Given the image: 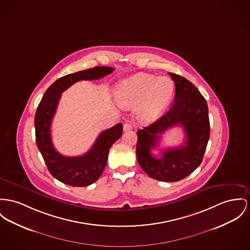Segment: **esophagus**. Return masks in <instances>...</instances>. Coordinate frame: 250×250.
Here are the masks:
<instances>
[{"label": "esophagus", "mask_w": 250, "mask_h": 250, "mask_svg": "<svg viewBox=\"0 0 250 250\" xmlns=\"http://www.w3.org/2000/svg\"><path fill=\"white\" fill-rule=\"evenodd\" d=\"M132 129H133V126H132V124H130V123H128V122L124 123V125H123V130H124V132H128V131H131Z\"/></svg>", "instance_id": "obj_1"}]
</instances>
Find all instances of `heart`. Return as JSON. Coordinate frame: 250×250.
Masks as SVG:
<instances>
[{"label":"heart","mask_w":250,"mask_h":250,"mask_svg":"<svg viewBox=\"0 0 250 250\" xmlns=\"http://www.w3.org/2000/svg\"><path fill=\"white\" fill-rule=\"evenodd\" d=\"M173 92L174 83L169 78L138 73L119 83L117 99L118 103L126 108L139 104L138 119L143 123H150L163 114Z\"/></svg>","instance_id":"1"}]
</instances>
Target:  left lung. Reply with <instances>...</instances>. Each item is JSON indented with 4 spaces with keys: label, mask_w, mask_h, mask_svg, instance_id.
<instances>
[{
    "label": "left lung",
    "mask_w": 250,
    "mask_h": 250,
    "mask_svg": "<svg viewBox=\"0 0 250 250\" xmlns=\"http://www.w3.org/2000/svg\"><path fill=\"white\" fill-rule=\"evenodd\" d=\"M175 84L172 105L164 116L137 131L136 158L143 170L153 179L177 182L199 167L209 139L208 109L198 89L183 77L169 73ZM178 125L186 133L184 145L165 150L159 159L151 150L161 134Z\"/></svg>",
    "instance_id": "1"
}]
</instances>
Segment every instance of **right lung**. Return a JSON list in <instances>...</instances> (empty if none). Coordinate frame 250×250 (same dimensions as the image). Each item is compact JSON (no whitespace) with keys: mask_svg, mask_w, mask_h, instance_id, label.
<instances>
[{"mask_svg":"<svg viewBox=\"0 0 250 250\" xmlns=\"http://www.w3.org/2000/svg\"><path fill=\"white\" fill-rule=\"evenodd\" d=\"M114 70L113 67L96 66L66 75L46 90L37 108L35 133L38 149L51 174L62 183L73 187H86L95 183L107 164L111 146L122 135L123 126L118 123L101 132L93 147L83 155L70 157L61 154L52 143L51 124L62 93L80 81L99 80Z\"/></svg>","mask_w":250,"mask_h":250,"instance_id":"obj_1","label":"right lung"}]
</instances>
